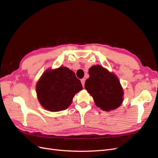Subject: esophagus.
Returning a JSON list of instances; mask_svg holds the SVG:
<instances>
[{"label": "esophagus", "mask_w": 158, "mask_h": 158, "mask_svg": "<svg viewBox=\"0 0 158 158\" xmlns=\"http://www.w3.org/2000/svg\"><path fill=\"white\" fill-rule=\"evenodd\" d=\"M81 83H82V86L84 87V84H85V79L84 78H82V80H81Z\"/></svg>", "instance_id": "34e87169"}]
</instances>
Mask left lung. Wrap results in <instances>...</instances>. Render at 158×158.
<instances>
[{
  "label": "left lung",
  "instance_id": "8db88e82",
  "mask_svg": "<svg viewBox=\"0 0 158 158\" xmlns=\"http://www.w3.org/2000/svg\"><path fill=\"white\" fill-rule=\"evenodd\" d=\"M85 89L96 106L106 111L118 108L123 102L124 91L117 76L100 65L89 68Z\"/></svg>",
  "mask_w": 158,
  "mask_h": 158
}]
</instances>
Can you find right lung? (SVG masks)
Wrapping results in <instances>:
<instances>
[{
    "label": "right lung",
    "mask_w": 158,
    "mask_h": 158,
    "mask_svg": "<svg viewBox=\"0 0 158 158\" xmlns=\"http://www.w3.org/2000/svg\"><path fill=\"white\" fill-rule=\"evenodd\" d=\"M38 101L48 111L56 112L67 109L76 94L82 89L80 80L66 66L47 69L36 84Z\"/></svg>",
    "instance_id": "obj_1"
}]
</instances>
